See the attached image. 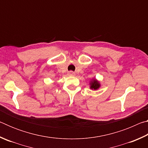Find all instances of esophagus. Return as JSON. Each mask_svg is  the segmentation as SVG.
<instances>
[{
    "instance_id": "34e87169",
    "label": "esophagus",
    "mask_w": 148,
    "mask_h": 148,
    "mask_svg": "<svg viewBox=\"0 0 148 148\" xmlns=\"http://www.w3.org/2000/svg\"><path fill=\"white\" fill-rule=\"evenodd\" d=\"M69 75H71V76H74L75 73H74V72L71 71V72H69Z\"/></svg>"
}]
</instances>
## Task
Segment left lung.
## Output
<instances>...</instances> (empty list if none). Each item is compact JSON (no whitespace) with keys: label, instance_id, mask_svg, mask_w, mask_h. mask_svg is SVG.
<instances>
[{"label":"left lung","instance_id":"obj_1","mask_svg":"<svg viewBox=\"0 0 148 148\" xmlns=\"http://www.w3.org/2000/svg\"><path fill=\"white\" fill-rule=\"evenodd\" d=\"M90 89L92 90H97L100 88L101 87V84H100V82L97 80V79L93 78L92 79L91 81H90Z\"/></svg>","mask_w":148,"mask_h":148}]
</instances>
